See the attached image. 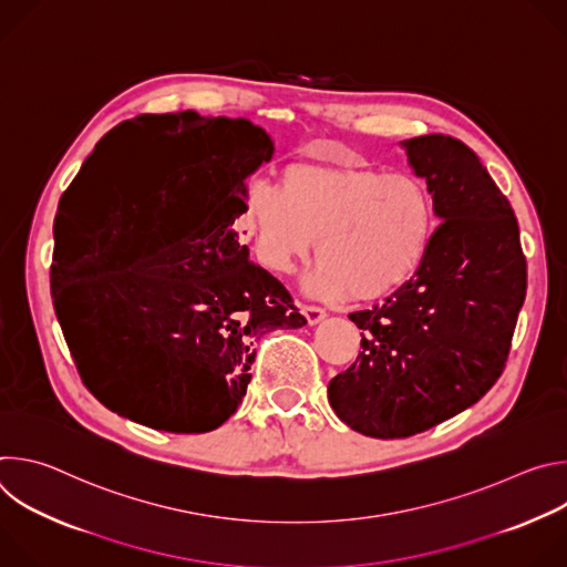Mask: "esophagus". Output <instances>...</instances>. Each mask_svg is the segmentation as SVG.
Wrapping results in <instances>:
<instances>
[{"label": "esophagus", "mask_w": 567, "mask_h": 567, "mask_svg": "<svg viewBox=\"0 0 567 567\" xmlns=\"http://www.w3.org/2000/svg\"><path fill=\"white\" fill-rule=\"evenodd\" d=\"M300 311L305 313V318H307L309 326H316V322H320L322 318L328 316V313H326V309H322V307H316V305H302V307H300Z\"/></svg>", "instance_id": "1"}]
</instances>
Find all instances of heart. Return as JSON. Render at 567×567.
Wrapping results in <instances>:
<instances>
[{
    "mask_svg": "<svg viewBox=\"0 0 567 567\" xmlns=\"http://www.w3.org/2000/svg\"><path fill=\"white\" fill-rule=\"evenodd\" d=\"M258 260L291 274L316 243L309 289L326 298L374 300L409 282L437 228L429 184L409 171L363 161H296L278 190L258 186L241 217Z\"/></svg>",
    "mask_w": 567,
    "mask_h": 567,
    "instance_id": "heart-1",
    "label": "heart"
}]
</instances>
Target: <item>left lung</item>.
Returning <instances> with one entry per match:
<instances>
[{
	"label": "left lung",
	"mask_w": 567,
	"mask_h": 567,
	"mask_svg": "<svg viewBox=\"0 0 567 567\" xmlns=\"http://www.w3.org/2000/svg\"><path fill=\"white\" fill-rule=\"evenodd\" d=\"M401 145L442 221L420 271L350 313L361 352L328 385L339 420L379 440L424 433L487 394L527 291L516 215L477 154L446 134Z\"/></svg>",
	"instance_id": "obj_1"
}]
</instances>
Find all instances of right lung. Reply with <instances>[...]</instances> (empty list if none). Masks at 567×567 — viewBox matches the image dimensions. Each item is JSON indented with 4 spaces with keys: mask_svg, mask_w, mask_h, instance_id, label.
<instances>
[{
    "mask_svg": "<svg viewBox=\"0 0 567 567\" xmlns=\"http://www.w3.org/2000/svg\"><path fill=\"white\" fill-rule=\"evenodd\" d=\"M271 156L247 118L141 114L96 143L60 197L75 241L53 254V307L80 379L110 411L215 431L247 394L254 343L307 326L235 230L245 179Z\"/></svg>",
    "mask_w": 567,
    "mask_h": 567,
    "instance_id": "obj_1",
    "label": "right lung"
}]
</instances>
